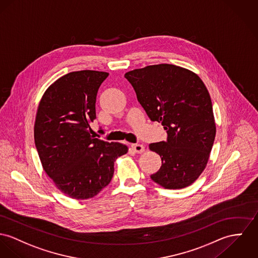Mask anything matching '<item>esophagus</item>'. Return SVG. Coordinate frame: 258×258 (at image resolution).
Instances as JSON below:
<instances>
[{"label":"esophagus","instance_id":"esophagus-1","mask_svg":"<svg viewBox=\"0 0 258 258\" xmlns=\"http://www.w3.org/2000/svg\"><path fill=\"white\" fill-rule=\"evenodd\" d=\"M132 148L137 153H142L144 151V146L142 144H139V143L132 144Z\"/></svg>","mask_w":258,"mask_h":258}]
</instances>
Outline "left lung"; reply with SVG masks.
Segmentation results:
<instances>
[{
  "label": "left lung",
  "mask_w": 258,
  "mask_h": 258,
  "mask_svg": "<svg viewBox=\"0 0 258 258\" xmlns=\"http://www.w3.org/2000/svg\"><path fill=\"white\" fill-rule=\"evenodd\" d=\"M124 78L149 119L168 135L166 141L149 144L162 160L150 178L168 189L188 186L205 169L216 135L206 86L197 74L169 63L134 70Z\"/></svg>",
  "instance_id": "8db88e82"
}]
</instances>
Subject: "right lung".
Listing matches in <instances>:
<instances>
[{
    "label": "right lung",
    "mask_w": 258,
    "mask_h": 258,
    "mask_svg": "<svg viewBox=\"0 0 258 258\" xmlns=\"http://www.w3.org/2000/svg\"><path fill=\"white\" fill-rule=\"evenodd\" d=\"M108 76L88 70L70 73L50 85L40 101L35 146L46 174L71 199L98 195L113 178L116 159L127 152L121 143L91 136L97 92Z\"/></svg>",
    "instance_id": "right-lung-1"
}]
</instances>
